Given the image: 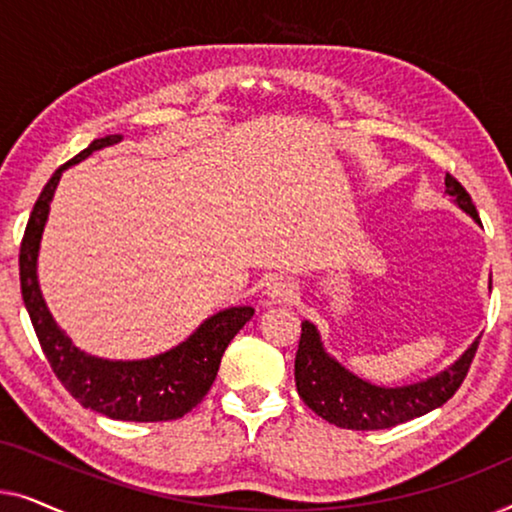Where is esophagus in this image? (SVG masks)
<instances>
[{
  "label": "esophagus",
  "mask_w": 512,
  "mask_h": 512,
  "mask_svg": "<svg viewBox=\"0 0 512 512\" xmlns=\"http://www.w3.org/2000/svg\"><path fill=\"white\" fill-rule=\"evenodd\" d=\"M265 296H268L270 305L291 303V300L296 298V286H293L291 282H286V279H277V282L268 284V289H265Z\"/></svg>",
  "instance_id": "1"
}]
</instances>
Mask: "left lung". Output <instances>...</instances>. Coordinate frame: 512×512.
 Listing matches in <instances>:
<instances>
[{"mask_svg": "<svg viewBox=\"0 0 512 512\" xmlns=\"http://www.w3.org/2000/svg\"><path fill=\"white\" fill-rule=\"evenodd\" d=\"M445 193L461 212L480 223L471 195L452 174L445 177ZM489 289H492V277H489ZM478 342L480 338L473 340L471 347L438 375L426 377L422 382L403 384V387H382V384H373L354 375L338 359H333L321 342L317 326L312 321H303L296 354V387L307 408L340 429H389V426L422 417L450 401L471 368Z\"/></svg>", "mask_w": 512, "mask_h": 512, "instance_id": "8db88e82", "label": "left lung"}]
</instances>
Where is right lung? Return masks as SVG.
Segmentation results:
<instances>
[{
    "label": "right lung",
    "mask_w": 512,
    "mask_h": 512,
    "mask_svg": "<svg viewBox=\"0 0 512 512\" xmlns=\"http://www.w3.org/2000/svg\"><path fill=\"white\" fill-rule=\"evenodd\" d=\"M121 139L123 135L95 139L88 149L58 167L48 179L39 200L34 202L20 244V291L53 373L83 408L123 422H170L184 417L205 398L219 373L223 352L240 328L254 317V307L237 305L219 310L202 321L184 342L163 354L135 361H111L81 352L55 324L39 289V244L62 172Z\"/></svg>",
    "instance_id": "1"
}]
</instances>
